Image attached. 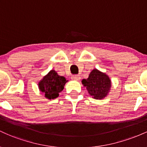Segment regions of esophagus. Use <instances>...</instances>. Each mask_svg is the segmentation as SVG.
<instances>
[{
  "mask_svg": "<svg viewBox=\"0 0 147 147\" xmlns=\"http://www.w3.org/2000/svg\"><path fill=\"white\" fill-rule=\"evenodd\" d=\"M72 79H74V80L79 81V79H81V77H80V76H79V75H72Z\"/></svg>",
  "mask_w": 147,
  "mask_h": 147,
  "instance_id": "34e87169",
  "label": "esophagus"
}]
</instances>
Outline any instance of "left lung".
Instances as JSON below:
<instances>
[{
    "label": "left lung",
    "mask_w": 147,
    "mask_h": 147,
    "mask_svg": "<svg viewBox=\"0 0 147 147\" xmlns=\"http://www.w3.org/2000/svg\"><path fill=\"white\" fill-rule=\"evenodd\" d=\"M82 82L84 86L86 88L89 95L95 99L106 97L111 88V81L109 76L97 69H93L88 78L84 79Z\"/></svg>",
    "instance_id": "obj_1"
}]
</instances>
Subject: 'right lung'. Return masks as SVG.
I'll list each match as a JSON object with an SVG mask.
<instances>
[{
  "instance_id": "1",
  "label": "right lung",
  "mask_w": 147,
  "mask_h": 147,
  "mask_svg": "<svg viewBox=\"0 0 147 147\" xmlns=\"http://www.w3.org/2000/svg\"><path fill=\"white\" fill-rule=\"evenodd\" d=\"M67 82L68 80L65 77L59 75L55 70H52L40 80L38 86L39 90L45 94V98L53 99L59 97Z\"/></svg>"
}]
</instances>
